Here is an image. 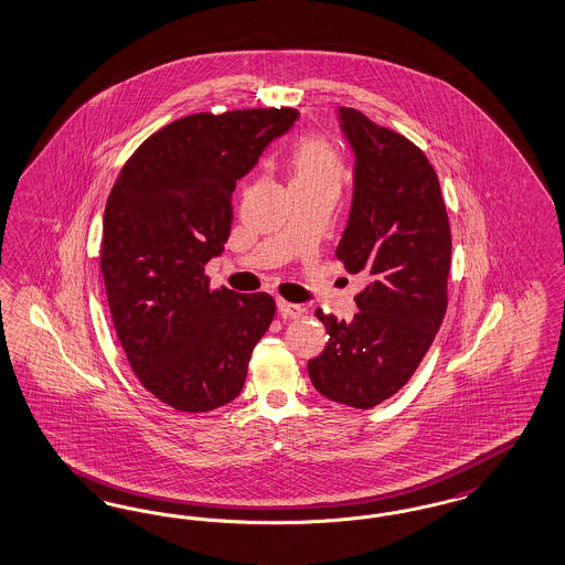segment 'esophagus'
I'll list each match as a JSON object with an SVG mask.
<instances>
[{
  "instance_id": "34e87169",
  "label": "esophagus",
  "mask_w": 565,
  "mask_h": 565,
  "mask_svg": "<svg viewBox=\"0 0 565 565\" xmlns=\"http://www.w3.org/2000/svg\"><path fill=\"white\" fill-rule=\"evenodd\" d=\"M277 309H279L281 317H286V319H296V317L305 313V309L300 305H294V302H288L284 298H277Z\"/></svg>"
}]
</instances>
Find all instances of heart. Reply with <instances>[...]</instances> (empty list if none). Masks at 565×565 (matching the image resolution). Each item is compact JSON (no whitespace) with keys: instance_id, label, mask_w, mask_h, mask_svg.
Masks as SVG:
<instances>
[{"instance_id":"1","label":"heart","mask_w":565,"mask_h":565,"mask_svg":"<svg viewBox=\"0 0 565 565\" xmlns=\"http://www.w3.org/2000/svg\"><path fill=\"white\" fill-rule=\"evenodd\" d=\"M292 189H326L339 193L344 181V159L334 142L305 136L292 149Z\"/></svg>"}]
</instances>
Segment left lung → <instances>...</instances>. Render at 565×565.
Returning <instances> with one entry per match:
<instances>
[{"mask_svg":"<svg viewBox=\"0 0 565 565\" xmlns=\"http://www.w3.org/2000/svg\"><path fill=\"white\" fill-rule=\"evenodd\" d=\"M339 114L355 151V189L337 256L367 286L351 321L317 309L330 339L307 367L323 397L370 409L412 379L444 321L450 221L437 174L412 140L355 109Z\"/></svg>","mask_w":565,"mask_h":565,"instance_id":"left-lung-1","label":"left lung"}]
</instances>
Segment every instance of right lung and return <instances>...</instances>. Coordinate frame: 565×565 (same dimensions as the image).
Returning a JSON list of instances; mask_svg holds the SVG:
<instances>
[{
    "label": "right lung",
    "mask_w": 565,
    "mask_h": 565,
    "mask_svg": "<svg viewBox=\"0 0 565 565\" xmlns=\"http://www.w3.org/2000/svg\"><path fill=\"white\" fill-rule=\"evenodd\" d=\"M296 109L181 117L128 159L103 218L100 271L117 339L142 386L179 412H210L246 383L275 316L269 294L210 288L225 249L235 184Z\"/></svg>",
    "instance_id": "1"
}]
</instances>
